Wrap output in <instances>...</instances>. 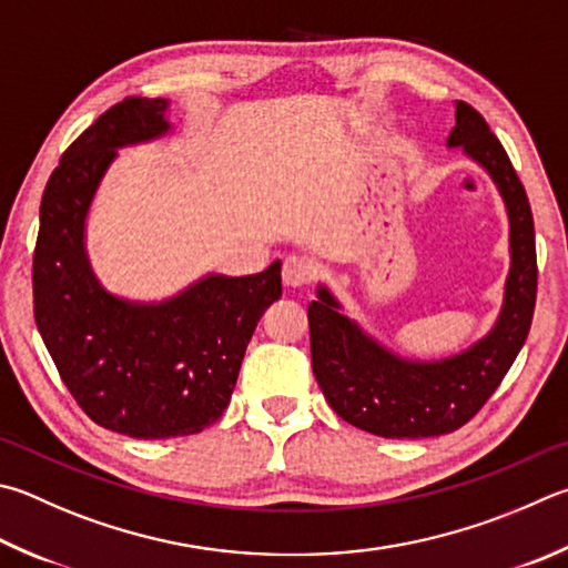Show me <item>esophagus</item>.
<instances>
[{
	"label": "esophagus",
	"instance_id": "obj_1",
	"mask_svg": "<svg viewBox=\"0 0 568 568\" xmlns=\"http://www.w3.org/2000/svg\"><path fill=\"white\" fill-rule=\"evenodd\" d=\"M315 275V265L305 255H287L283 261V283L287 287H305L311 285Z\"/></svg>",
	"mask_w": 568,
	"mask_h": 568
}]
</instances>
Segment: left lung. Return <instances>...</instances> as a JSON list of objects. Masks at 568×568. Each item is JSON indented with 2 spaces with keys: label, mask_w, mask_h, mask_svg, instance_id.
Instances as JSON below:
<instances>
[{
  "label": "left lung",
  "mask_w": 568,
  "mask_h": 568,
  "mask_svg": "<svg viewBox=\"0 0 568 568\" xmlns=\"http://www.w3.org/2000/svg\"><path fill=\"white\" fill-rule=\"evenodd\" d=\"M447 143L464 146L487 169L507 203L511 271L491 333L462 355L409 363L339 315L325 287L317 291L320 301L307 305L313 373L327 405L349 425L387 439L439 437L467 425L509 373L534 317L539 271L527 191L489 123L467 101H457V126Z\"/></svg>",
  "instance_id": "obj_1"
}]
</instances>
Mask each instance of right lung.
Instances as JSON below:
<instances>
[{"label": "right lung", "mask_w": 568, "mask_h": 568, "mask_svg": "<svg viewBox=\"0 0 568 568\" xmlns=\"http://www.w3.org/2000/svg\"><path fill=\"white\" fill-rule=\"evenodd\" d=\"M169 101L126 97L64 151L47 181L32 263L34 320L77 405L119 435L169 439L229 407L257 320L283 293L281 263L209 275L173 301L133 305L101 291L84 253L97 185L126 143L169 131Z\"/></svg>", "instance_id": "add662e5"}]
</instances>
